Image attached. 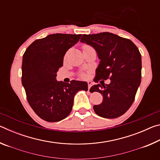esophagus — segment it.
I'll return each mask as SVG.
<instances>
[{
  "label": "esophagus",
  "mask_w": 160,
  "mask_h": 160,
  "mask_svg": "<svg viewBox=\"0 0 160 160\" xmlns=\"http://www.w3.org/2000/svg\"><path fill=\"white\" fill-rule=\"evenodd\" d=\"M88 91H89V90H90V89L92 87V85L93 82H91V81H89V82H88Z\"/></svg>",
  "instance_id": "1"
}]
</instances>
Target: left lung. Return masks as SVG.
<instances>
[{"label":"left lung","instance_id":"obj_1","mask_svg":"<svg viewBox=\"0 0 160 160\" xmlns=\"http://www.w3.org/2000/svg\"><path fill=\"white\" fill-rule=\"evenodd\" d=\"M80 42L92 47L100 60L94 82L109 78V85H93L90 91L98 92L103 101L93 109L97 115L114 118L125 113L134 101L141 81L142 61L138 48L130 39L102 32L83 34Z\"/></svg>","mask_w":160,"mask_h":160}]
</instances>
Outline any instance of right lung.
Wrapping results in <instances>:
<instances>
[{"label": "right lung", "mask_w": 160, "mask_h": 160, "mask_svg": "<svg viewBox=\"0 0 160 160\" xmlns=\"http://www.w3.org/2000/svg\"><path fill=\"white\" fill-rule=\"evenodd\" d=\"M82 34H53L37 39L27 48L22 64V84L34 112L48 122L66 118L71 112L78 91H88L86 82L70 83L56 80L66 51L79 41Z\"/></svg>", "instance_id": "1"}]
</instances>
